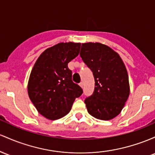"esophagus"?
<instances>
[{
  "mask_svg": "<svg viewBox=\"0 0 155 155\" xmlns=\"http://www.w3.org/2000/svg\"><path fill=\"white\" fill-rule=\"evenodd\" d=\"M79 86H81V88H83V83L82 82H81V83H79Z\"/></svg>",
  "mask_w": 155,
  "mask_h": 155,
  "instance_id": "obj_1",
  "label": "esophagus"
}]
</instances>
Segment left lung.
<instances>
[{
  "label": "left lung",
  "mask_w": 155,
  "mask_h": 155,
  "mask_svg": "<svg viewBox=\"0 0 155 155\" xmlns=\"http://www.w3.org/2000/svg\"><path fill=\"white\" fill-rule=\"evenodd\" d=\"M81 57L93 72L94 91L85 100L88 114L110 120L121 113L130 95L129 77L122 59L107 45L83 43Z\"/></svg>",
  "instance_id": "8db88e82"
}]
</instances>
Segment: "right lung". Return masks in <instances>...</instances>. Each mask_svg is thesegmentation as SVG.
<instances>
[{
    "mask_svg": "<svg viewBox=\"0 0 155 155\" xmlns=\"http://www.w3.org/2000/svg\"><path fill=\"white\" fill-rule=\"evenodd\" d=\"M81 43L61 42L39 55L31 70L28 94L38 112L46 119L56 120L70 111L83 90L72 81L68 63L78 56Z\"/></svg>",
    "mask_w": 155,
    "mask_h": 155,
    "instance_id": "right-lung-1",
    "label": "right lung"
}]
</instances>
